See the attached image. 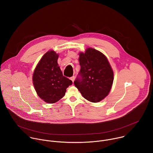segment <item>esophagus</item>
<instances>
[{"label":"esophagus","instance_id":"obj_1","mask_svg":"<svg viewBox=\"0 0 153 153\" xmlns=\"http://www.w3.org/2000/svg\"><path fill=\"white\" fill-rule=\"evenodd\" d=\"M74 79H75V77H74V76H72V77H70V80L73 82H74Z\"/></svg>","mask_w":153,"mask_h":153}]
</instances>
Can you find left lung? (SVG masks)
<instances>
[{
    "instance_id": "obj_1",
    "label": "left lung",
    "mask_w": 153,
    "mask_h": 153,
    "mask_svg": "<svg viewBox=\"0 0 153 153\" xmlns=\"http://www.w3.org/2000/svg\"><path fill=\"white\" fill-rule=\"evenodd\" d=\"M80 79L74 83L82 96L96 103L105 99L110 93L113 83L114 73L106 57L93 48L79 53Z\"/></svg>"
}]
</instances>
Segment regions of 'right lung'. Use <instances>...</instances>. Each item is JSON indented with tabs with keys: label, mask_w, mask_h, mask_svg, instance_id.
<instances>
[{
	"label": "right lung",
	"mask_w": 153,
	"mask_h": 153,
	"mask_svg": "<svg viewBox=\"0 0 153 153\" xmlns=\"http://www.w3.org/2000/svg\"><path fill=\"white\" fill-rule=\"evenodd\" d=\"M59 54L50 50L43 55L34 69L33 83L39 97L48 103H54L65 94L72 81L65 77L57 63Z\"/></svg>",
	"instance_id": "right-lung-1"
}]
</instances>
